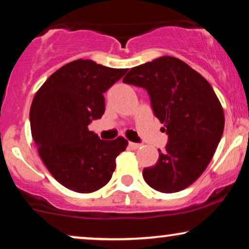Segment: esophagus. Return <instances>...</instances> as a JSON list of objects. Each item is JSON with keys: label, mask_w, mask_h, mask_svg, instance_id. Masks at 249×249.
I'll use <instances>...</instances> for the list:
<instances>
[{"label": "esophagus", "mask_w": 249, "mask_h": 249, "mask_svg": "<svg viewBox=\"0 0 249 249\" xmlns=\"http://www.w3.org/2000/svg\"><path fill=\"white\" fill-rule=\"evenodd\" d=\"M128 146H130V147L132 149H138V148L142 147V143H137V142H128Z\"/></svg>", "instance_id": "esophagus-1"}]
</instances>
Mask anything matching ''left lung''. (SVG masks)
I'll use <instances>...</instances> for the list:
<instances>
[{
	"mask_svg": "<svg viewBox=\"0 0 249 249\" xmlns=\"http://www.w3.org/2000/svg\"><path fill=\"white\" fill-rule=\"evenodd\" d=\"M123 82L146 89L168 143L143 179L160 193H178L202 175L213 157L225 117L210 83L184 61L161 56L131 68Z\"/></svg>",
	"mask_w": 249,
	"mask_h": 249,
	"instance_id": "1",
	"label": "left lung"
}]
</instances>
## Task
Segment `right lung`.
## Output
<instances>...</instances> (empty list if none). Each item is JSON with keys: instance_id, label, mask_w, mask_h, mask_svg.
Listing matches in <instances>:
<instances>
[{"instance_id": "1", "label": "right lung", "mask_w": 249, "mask_h": 249, "mask_svg": "<svg viewBox=\"0 0 249 249\" xmlns=\"http://www.w3.org/2000/svg\"><path fill=\"white\" fill-rule=\"evenodd\" d=\"M127 70L79 59L62 66L36 92L30 109L38 153L60 184L81 194L104 187L127 140H102L89 124L106 111L104 92Z\"/></svg>"}]
</instances>
